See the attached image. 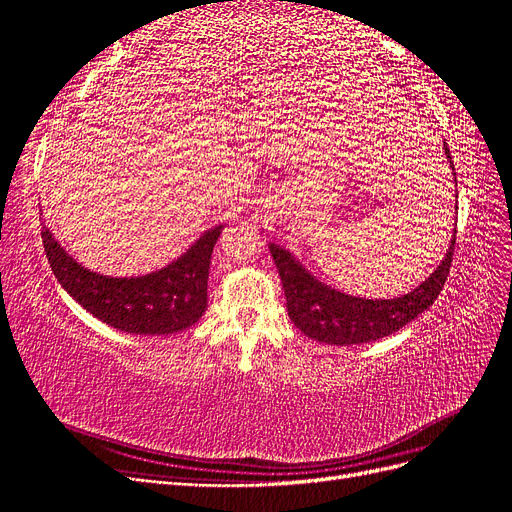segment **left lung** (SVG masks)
Masks as SVG:
<instances>
[{"label": "left lung", "mask_w": 512, "mask_h": 512, "mask_svg": "<svg viewBox=\"0 0 512 512\" xmlns=\"http://www.w3.org/2000/svg\"><path fill=\"white\" fill-rule=\"evenodd\" d=\"M446 158L451 160V151L444 147ZM455 170V168H453ZM453 232L446 256L427 280L412 292L401 294L397 299H361L339 292L309 273L301 262L284 247L271 243L269 252L280 273L286 294L288 316L301 333L322 344L352 346L376 342L380 337L391 335L406 327L410 320L423 314L444 288L446 275L451 271L455 252Z\"/></svg>", "instance_id": "1"}]
</instances>
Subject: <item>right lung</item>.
I'll return each instance as SVG.
<instances>
[{"mask_svg": "<svg viewBox=\"0 0 512 512\" xmlns=\"http://www.w3.org/2000/svg\"><path fill=\"white\" fill-rule=\"evenodd\" d=\"M222 228L207 230L175 262L141 277H108L85 269L44 224L42 243L57 282L89 314L123 333L168 335L190 329L205 314L211 254Z\"/></svg>", "mask_w": 512, "mask_h": 512, "instance_id": "obj_1", "label": "right lung"}]
</instances>
